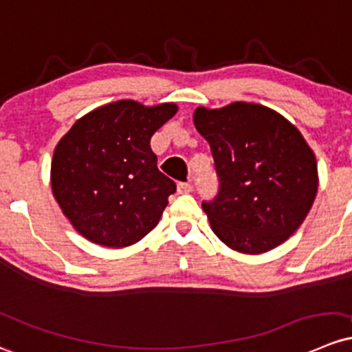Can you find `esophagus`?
I'll return each instance as SVG.
<instances>
[{
    "label": "esophagus",
    "instance_id": "obj_1",
    "mask_svg": "<svg viewBox=\"0 0 352 352\" xmlns=\"http://www.w3.org/2000/svg\"><path fill=\"white\" fill-rule=\"evenodd\" d=\"M192 184L190 182H182L179 184V187H177V190H179V194H188V192H192Z\"/></svg>",
    "mask_w": 352,
    "mask_h": 352
}]
</instances>
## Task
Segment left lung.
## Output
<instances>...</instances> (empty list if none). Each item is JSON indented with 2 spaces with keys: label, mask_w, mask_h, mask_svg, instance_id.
<instances>
[{
  "label": "left lung",
  "mask_w": 352,
  "mask_h": 352,
  "mask_svg": "<svg viewBox=\"0 0 352 352\" xmlns=\"http://www.w3.org/2000/svg\"><path fill=\"white\" fill-rule=\"evenodd\" d=\"M194 124L209 143L219 177L202 202L214 234L231 250L260 254L287 241L316 199V155L282 114L253 102L197 108Z\"/></svg>",
  "instance_id": "left-lung-1"
}]
</instances>
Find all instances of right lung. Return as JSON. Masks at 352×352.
I'll list each match as a JSON object with an SVG mask.
<instances>
[{
  "label": "right lung",
  "mask_w": 352,
  "mask_h": 352,
  "mask_svg": "<svg viewBox=\"0 0 352 352\" xmlns=\"http://www.w3.org/2000/svg\"><path fill=\"white\" fill-rule=\"evenodd\" d=\"M175 113L173 102H109L77 120L57 143L52 192L91 243L131 246L158 224L177 186L158 170L150 140Z\"/></svg>",
  "instance_id": "add662e5"
}]
</instances>
